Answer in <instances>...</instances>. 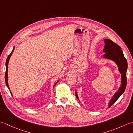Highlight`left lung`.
<instances>
[{"mask_svg":"<svg viewBox=\"0 0 133 133\" xmlns=\"http://www.w3.org/2000/svg\"><path fill=\"white\" fill-rule=\"evenodd\" d=\"M104 42L105 45L104 46L103 52L104 54L102 56V58L113 61L117 64L118 71L121 74V86L112 98L110 99L109 106L107 107V108H109L117 101L120 96L125 91L127 83L126 72L128 69V62L124 56L123 52L119 46L108 39H104ZM75 95L78 99L79 100L77 91H75Z\"/></svg>","mask_w":133,"mask_h":133,"instance_id":"1","label":"left lung"}]
</instances>
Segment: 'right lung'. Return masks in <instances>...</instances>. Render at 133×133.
Wrapping results in <instances>:
<instances>
[{"instance_id":"add662e5","label":"right lung","mask_w":133,"mask_h":133,"mask_svg":"<svg viewBox=\"0 0 133 133\" xmlns=\"http://www.w3.org/2000/svg\"><path fill=\"white\" fill-rule=\"evenodd\" d=\"M14 49H15V46H14V47H13L12 51H11L10 54L9 55H8V56L7 58L6 62H5V67H6V71H5V84H6V85H7V87H8V89H9L10 91V92H11V95H12V92H11V91L10 89V87H9V86H8V62H9L10 57L11 56V55H12V53H13V52H14ZM59 81H60V79L58 80V81L57 82H56L55 83L54 85L53 88H54V86L56 85V84H57V83H58V82H59Z\"/></svg>"}]
</instances>
